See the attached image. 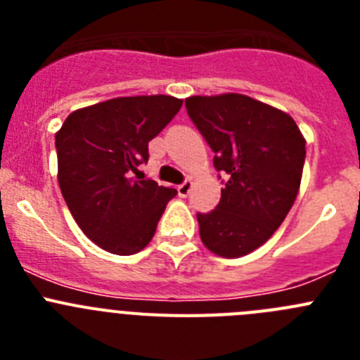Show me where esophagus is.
Masks as SVG:
<instances>
[{
    "label": "esophagus",
    "mask_w": 360,
    "mask_h": 360,
    "mask_svg": "<svg viewBox=\"0 0 360 360\" xmlns=\"http://www.w3.org/2000/svg\"><path fill=\"white\" fill-rule=\"evenodd\" d=\"M176 189H178V195L182 196V198H186V196H189L191 189H193V180H186V182L180 184Z\"/></svg>",
    "instance_id": "esophagus-1"
}]
</instances>
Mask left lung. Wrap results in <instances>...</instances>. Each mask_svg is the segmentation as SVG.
Here are the masks:
<instances>
[{
	"label": "left lung",
	"instance_id": "obj_1",
	"mask_svg": "<svg viewBox=\"0 0 360 360\" xmlns=\"http://www.w3.org/2000/svg\"><path fill=\"white\" fill-rule=\"evenodd\" d=\"M186 108L227 174L216 209L196 214L200 238L216 256H247L294 205L307 141L288 113L249 95H193Z\"/></svg>",
	"mask_w": 360,
	"mask_h": 360
}]
</instances>
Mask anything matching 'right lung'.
Masks as SVG:
<instances>
[{"mask_svg":"<svg viewBox=\"0 0 360 360\" xmlns=\"http://www.w3.org/2000/svg\"><path fill=\"white\" fill-rule=\"evenodd\" d=\"M182 98L117 97L70 113L56 133L57 180L81 231L119 256L141 252L176 189L136 174L148 144L173 120Z\"/></svg>","mask_w":360,"mask_h":360,"instance_id":"1","label":"right lung"}]
</instances>
